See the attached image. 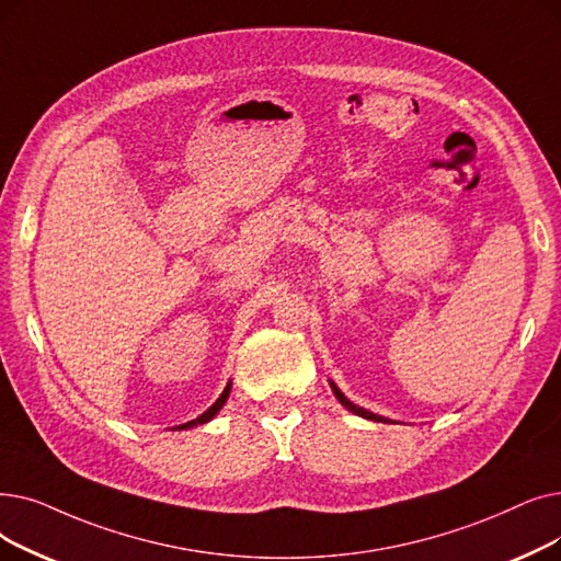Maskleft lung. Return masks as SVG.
I'll list each match as a JSON object with an SVG mask.
<instances>
[{
    "label": "left lung",
    "instance_id": "1",
    "mask_svg": "<svg viewBox=\"0 0 561 561\" xmlns=\"http://www.w3.org/2000/svg\"><path fill=\"white\" fill-rule=\"evenodd\" d=\"M330 387H332V392H334V397L339 399V403L341 405H344L346 410H351V412H355V415H359V417H364V420H371V422H392V420H387V417H380V415H374V412L371 410H364V408H359V405H355L344 392H341V389L330 380Z\"/></svg>",
    "mask_w": 561,
    "mask_h": 561
}]
</instances>
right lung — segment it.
Masks as SVG:
<instances>
[{
  "mask_svg": "<svg viewBox=\"0 0 561 561\" xmlns=\"http://www.w3.org/2000/svg\"><path fill=\"white\" fill-rule=\"evenodd\" d=\"M229 394H231V380L227 382V387H225V392L220 394V399H217V401H215L206 412H202V415H199L197 420H192V422H187V424H179V426H176V431H185V428H192V426H197V424H206V422H210V420L217 415V412L222 410V405L227 403Z\"/></svg>",
  "mask_w": 561,
  "mask_h": 561,
  "instance_id": "right-lung-1",
  "label": "right lung"
}]
</instances>
